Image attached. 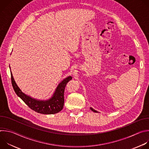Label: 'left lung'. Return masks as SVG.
<instances>
[{"mask_svg": "<svg viewBox=\"0 0 149 149\" xmlns=\"http://www.w3.org/2000/svg\"><path fill=\"white\" fill-rule=\"evenodd\" d=\"M90 109H91V111H94V112H95V113H98L97 111L95 110H94V109H93L92 107H90Z\"/></svg>", "mask_w": 149, "mask_h": 149, "instance_id": "left-lung-1", "label": "left lung"}]
</instances>
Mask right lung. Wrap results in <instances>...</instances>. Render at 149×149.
<instances>
[{
    "label": "right lung",
    "instance_id": "1",
    "mask_svg": "<svg viewBox=\"0 0 149 149\" xmlns=\"http://www.w3.org/2000/svg\"><path fill=\"white\" fill-rule=\"evenodd\" d=\"M10 74L12 87L15 93L32 110L43 114H54L62 110L64 104V90L67 84L72 79L71 76H68L59 83L51 98L42 100L33 98L23 93L16 84L11 70Z\"/></svg>",
    "mask_w": 149,
    "mask_h": 149
}]
</instances>
